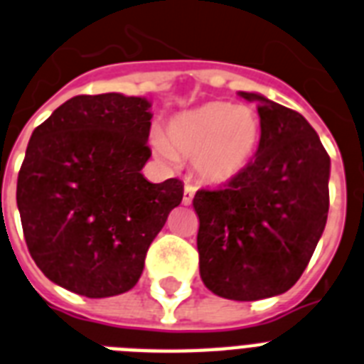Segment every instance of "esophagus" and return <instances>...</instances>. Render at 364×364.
I'll return each instance as SVG.
<instances>
[{"label": "esophagus", "instance_id": "obj_1", "mask_svg": "<svg viewBox=\"0 0 364 364\" xmlns=\"http://www.w3.org/2000/svg\"><path fill=\"white\" fill-rule=\"evenodd\" d=\"M194 192H196V188L187 183V185H185V192H183V203H185V205H191L192 198H194Z\"/></svg>", "mask_w": 364, "mask_h": 364}]
</instances>
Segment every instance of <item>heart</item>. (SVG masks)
<instances>
[{"label":"heart","mask_w":364,"mask_h":364,"mask_svg":"<svg viewBox=\"0 0 364 364\" xmlns=\"http://www.w3.org/2000/svg\"><path fill=\"white\" fill-rule=\"evenodd\" d=\"M259 138L262 121L252 106L211 100L168 121L164 140L155 136L153 149L162 159L194 161L203 181L228 183L249 168Z\"/></svg>","instance_id":"obj_1"}]
</instances>
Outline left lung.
<instances>
[{
	"label": "left lung",
	"instance_id": "1",
	"mask_svg": "<svg viewBox=\"0 0 364 364\" xmlns=\"http://www.w3.org/2000/svg\"><path fill=\"white\" fill-rule=\"evenodd\" d=\"M262 138L241 176L192 200L200 218V277L215 295L258 301L288 291L320 241L329 213L331 159L309 121L259 93Z\"/></svg>",
	"mask_w": 364,
	"mask_h": 364
}]
</instances>
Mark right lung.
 Returning <instances> with one entry per match:
<instances>
[{
  "mask_svg": "<svg viewBox=\"0 0 364 364\" xmlns=\"http://www.w3.org/2000/svg\"><path fill=\"white\" fill-rule=\"evenodd\" d=\"M151 102L78 95L31 134L16 183L23 237L54 284L91 299L134 288L146 254L183 200V183L147 181L141 168Z\"/></svg>",
  "mask_w": 364,
  "mask_h": 364,
  "instance_id": "1",
  "label": "right lung"
}]
</instances>
